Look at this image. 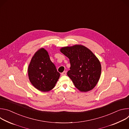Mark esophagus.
<instances>
[{"instance_id": "obj_1", "label": "esophagus", "mask_w": 129, "mask_h": 129, "mask_svg": "<svg viewBox=\"0 0 129 129\" xmlns=\"http://www.w3.org/2000/svg\"><path fill=\"white\" fill-rule=\"evenodd\" d=\"M61 75H62V76H65V75H66V72L65 71H63V72L61 73Z\"/></svg>"}]
</instances>
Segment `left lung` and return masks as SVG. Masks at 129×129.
I'll use <instances>...</instances> for the list:
<instances>
[{"label": "left lung", "instance_id": "obj_1", "mask_svg": "<svg viewBox=\"0 0 129 129\" xmlns=\"http://www.w3.org/2000/svg\"><path fill=\"white\" fill-rule=\"evenodd\" d=\"M61 52L69 59L68 76L82 92L92 89L101 74V65L96 57L87 47L80 45L62 47Z\"/></svg>", "mask_w": 129, "mask_h": 129}]
</instances>
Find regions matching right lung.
<instances>
[{
  "label": "right lung",
  "mask_w": 129,
  "mask_h": 129,
  "mask_svg": "<svg viewBox=\"0 0 129 129\" xmlns=\"http://www.w3.org/2000/svg\"><path fill=\"white\" fill-rule=\"evenodd\" d=\"M28 74L32 85L43 92L53 89L60 77V73L44 48L40 49L34 54L28 66Z\"/></svg>",
  "instance_id": "1"
}]
</instances>
